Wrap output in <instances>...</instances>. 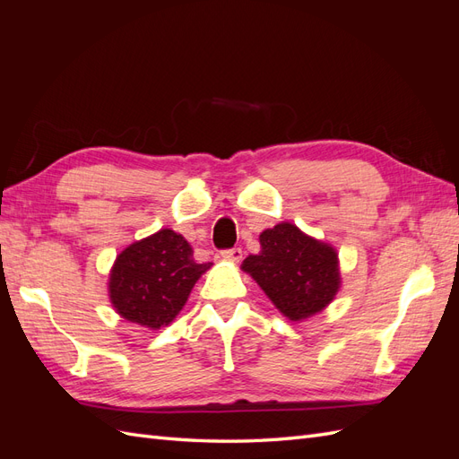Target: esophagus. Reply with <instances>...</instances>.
Segmentation results:
<instances>
[{
	"mask_svg": "<svg viewBox=\"0 0 459 459\" xmlns=\"http://www.w3.org/2000/svg\"><path fill=\"white\" fill-rule=\"evenodd\" d=\"M221 256H224L226 260H231V262H239L243 258V251L239 247H233V248H226V251H221Z\"/></svg>",
	"mask_w": 459,
	"mask_h": 459,
	"instance_id": "obj_1",
	"label": "esophagus"
}]
</instances>
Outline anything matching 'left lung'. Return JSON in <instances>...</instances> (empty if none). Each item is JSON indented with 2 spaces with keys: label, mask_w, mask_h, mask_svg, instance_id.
Wrapping results in <instances>:
<instances>
[{
  "label": "left lung",
  "mask_w": 459,
  "mask_h": 459,
  "mask_svg": "<svg viewBox=\"0 0 459 459\" xmlns=\"http://www.w3.org/2000/svg\"><path fill=\"white\" fill-rule=\"evenodd\" d=\"M260 255L247 256L243 270L255 277L287 317L304 319L324 310L339 289L337 253L293 224L260 233Z\"/></svg>",
  "instance_id": "1"
}]
</instances>
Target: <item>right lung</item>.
Listing matches in <instances>:
<instances>
[{
  "mask_svg": "<svg viewBox=\"0 0 459 459\" xmlns=\"http://www.w3.org/2000/svg\"><path fill=\"white\" fill-rule=\"evenodd\" d=\"M212 266L199 264L182 235L160 230L122 251L110 272V300L117 312L140 325H169L186 304L193 285Z\"/></svg>",
  "mask_w": 459,
  "mask_h": 459,
  "instance_id": "obj_1",
  "label": "right lung"
}]
</instances>
